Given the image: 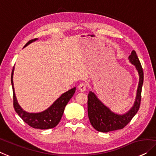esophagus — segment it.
<instances>
[{"instance_id": "esophagus-1", "label": "esophagus", "mask_w": 156, "mask_h": 156, "mask_svg": "<svg viewBox=\"0 0 156 156\" xmlns=\"http://www.w3.org/2000/svg\"><path fill=\"white\" fill-rule=\"evenodd\" d=\"M78 89L80 90L81 91H85L87 89V84L85 83H80L78 85Z\"/></svg>"}]
</instances>
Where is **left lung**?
Instances as JSON below:
<instances>
[{"label": "left lung", "instance_id": "1", "mask_svg": "<svg viewBox=\"0 0 156 156\" xmlns=\"http://www.w3.org/2000/svg\"><path fill=\"white\" fill-rule=\"evenodd\" d=\"M129 60L135 65L139 74V82L134 104L131 110L124 115L112 112L98 100L92 91L88 94V116L95 129L101 132H108L121 129L125 127L134 117L139 109L141 99V89L144 82V72L136 51H132Z\"/></svg>", "mask_w": 156, "mask_h": 156}]
</instances>
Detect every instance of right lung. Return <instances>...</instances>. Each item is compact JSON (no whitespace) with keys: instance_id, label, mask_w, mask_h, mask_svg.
Wrapping results in <instances>:
<instances>
[{"instance_id":"obj_1","label":"right lung","mask_w":156,"mask_h":156,"mask_svg":"<svg viewBox=\"0 0 156 156\" xmlns=\"http://www.w3.org/2000/svg\"><path fill=\"white\" fill-rule=\"evenodd\" d=\"M36 40L37 39L30 40L27 43L24 47L27 46L30 43ZM12 75H12H11V83H12L13 91V106H14L15 112L18 114V115L21 117L24 122L33 128L40 129H48L56 127L61 119L65 106L73 96L76 88L74 87L73 89L63 94L59 98H58L54 102L51 107H49L45 111L39 112V113H29L22 110V108L18 104L16 96H15L14 87H13Z\"/></svg>"}]
</instances>
